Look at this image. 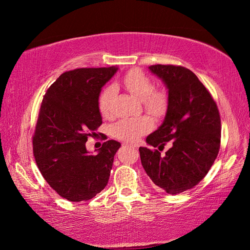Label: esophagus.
I'll return each mask as SVG.
<instances>
[{
	"instance_id": "34e87169",
	"label": "esophagus",
	"mask_w": 250,
	"mask_h": 250,
	"mask_svg": "<svg viewBox=\"0 0 250 250\" xmlns=\"http://www.w3.org/2000/svg\"><path fill=\"white\" fill-rule=\"evenodd\" d=\"M130 147H131V146H130ZM132 147H133V146H132Z\"/></svg>"
}]
</instances>
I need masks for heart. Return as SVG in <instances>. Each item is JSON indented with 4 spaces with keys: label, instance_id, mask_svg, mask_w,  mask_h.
Returning <instances> with one entry per match:
<instances>
[{
    "label": "heart",
    "instance_id": "1",
    "mask_svg": "<svg viewBox=\"0 0 250 250\" xmlns=\"http://www.w3.org/2000/svg\"><path fill=\"white\" fill-rule=\"evenodd\" d=\"M125 87L135 97L142 101L148 113L156 117L166 114L167 108V94L163 90H155V83L144 73L139 70H132L122 78ZM115 94V87L107 86L100 94L98 105L101 114L109 116L111 113V100ZM152 121L148 116L136 118H124L113 125V135L116 139L125 142L134 143L141 135L149 131Z\"/></svg>",
    "mask_w": 250,
    "mask_h": 250
}]
</instances>
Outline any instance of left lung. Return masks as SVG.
Returning <instances> with one entry per match:
<instances>
[{"label": "left lung", "mask_w": 250, "mask_h": 250, "mask_svg": "<svg viewBox=\"0 0 250 250\" xmlns=\"http://www.w3.org/2000/svg\"><path fill=\"white\" fill-rule=\"evenodd\" d=\"M168 91L163 124L147 136L149 149L140 147L142 166L156 186L169 194L193 188L208 173L218 156L221 121L208 90L189 68L150 65ZM167 142L171 148L160 152Z\"/></svg>", "instance_id": "left-lung-1"}]
</instances>
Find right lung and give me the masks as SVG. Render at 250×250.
Masks as SVG:
<instances>
[{"label":"right lung","instance_id":"obj_1","mask_svg":"<svg viewBox=\"0 0 250 250\" xmlns=\"http://www.w3.org/2000/svg\"><path fill=\"white\" fill-rule=\"evenodd\" d=\"M117 70L83 67L64 72L42 101L32 141L35 161L50 187L71 202L94 198L108 183L120 143L105 142L97 155H90L86 142L102 125L100 92Z\"/></svg>","mask_w":250,"mask_h":250}]
</instances>
